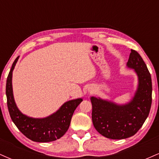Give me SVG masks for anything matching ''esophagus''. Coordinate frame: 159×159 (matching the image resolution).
<instances>
[{
    "label": "esophagus",
    "mask_w": 159,
    "mask_h": 159,
    "mask_svg": "<svg viewBox=\"0 0 159 159\" xmlns=\"http://www.w3.org/2000/svg\"><path fill=\"white\" fill-rule=\"evenodd\" d=\"M90 93H91V92H92V91H91V90H90Z\"/></svg>",
    "instance_id": "34e87169"
}]
</instances>
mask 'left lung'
I'll list each match as a JSON object with an SVG mask.
<instances>
[{
    "label": "left lung",
    "instance_id": "obj_1",
    "mask_svg": "<svg viewBox=\"0 0 159 159\" xmlns=\"http://www.w3.org/2000/svg\"><path fill=\"white\" fill-rule=\"evenodd\" d=\"M126 65L134 69L138 77V89L129 103L117 105L100 98H90L95 129L110 139H125L135 134L148 116L152 105V79L143 60L132 49Z\"/></svg>",
    "mask_w": 159,
    "mask_h": 159
}]
</instances>
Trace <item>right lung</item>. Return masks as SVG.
<instances>
[{"mask_svg": "<svg viewBox=\"0 0 159 159\" xmlns=\"http://www.w3.org/2000/svg\"><path fill=\"white\" fill-rule=\"evenodd\" d=\"M19 57L12 63L7 79V107L11 119L20 132L33 141L45 143L59 139L67 132L74 111L83 99L66 102L57 111L45 118H32L23 114L16 106L12 93V71Z\"/></svg>", "mask_w": 159, "mask_h": 159, "instance_id": "right-lung-1", "label": "right lung"}]
</instances>
